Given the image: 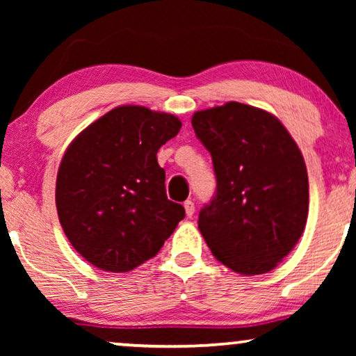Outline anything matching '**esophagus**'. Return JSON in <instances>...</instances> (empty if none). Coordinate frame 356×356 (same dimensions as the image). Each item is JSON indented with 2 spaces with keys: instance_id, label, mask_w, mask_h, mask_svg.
<instances>
[{
  "instance_id": "esophagus-1",
  "label": "esophagus",
  "mask_w": 356,
  "mask_h": 356,
  "mask_svg": "<svg viewBox=\"0 0 356 356\" xmlns=\"http://www.w3.org/2000/svg\"><path fill=\"white\" fill-rule=\"evenodd\" d=\"M184 211H186L188 217L194 216V211H196V207H194V202L191 201V199H188V201L184 202Z\"/></svg>"
}]
</instances>
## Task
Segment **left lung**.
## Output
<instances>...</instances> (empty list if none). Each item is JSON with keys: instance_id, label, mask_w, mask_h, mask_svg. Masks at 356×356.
I'll return each mask as SVG.
<instances>
[{"instance_id": "left-lung-1", "label": "left lung", "mask_w": 356, "mask_h": 356, "mask_svg": "<svg viewBox=\"0 0 356 356\" xmlns=\"http://www.w3.org/2000/svg\"><path fill=\"white\" fill-rule=\"evenodd\" d=\"M191 124L217 178L216 196L199 212V230L222 264L243 275L266 274L305 230L303 155L274 115L238 102L196 111Z\"/></svg>"}]
</instances>
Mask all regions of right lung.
I'll list each match as a JSON object with an SVG mask.
<instances>
[{
    "mask_svg": "<svg viewBox=\"0 0 356 356\" xmlns=\"http://www.w3.org/2000/svg\"><path fill=\"white\" fill-rule=\"evenodd\" d=\"M181 121L123 105L94 121L67 147L56 177V209L72 248L92 266L133 270L154 257L184 218L165 191L157 162Z\"/></svg>",
    "mask_w": 356,
    "mask_h": 356,
    "instance_id": "obj_1",
    "label": "right lung"
}]
</instances>
